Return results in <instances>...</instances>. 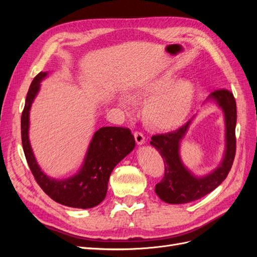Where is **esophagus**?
<instances>
[{
    "label": "esophagus",
    "instance_id": "obj_1",
    "mask_svg": "<svg viewBox=\"0 0 257 257\" xmlns=\"http://www.w3.org/2000/svg\"><path fill=\"white\" fill-rule=\"evenodd\" d=\"M134 136H135V141H136L138 146H142V145H144L146 143V138H145L144 134L141 133V132H135Z\"/></svg>",
    "mask_w": 257,
    "mask_h": 257
}]
</instances>
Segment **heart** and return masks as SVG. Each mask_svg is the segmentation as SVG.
<instances>
[{"mask_svg":"<svg viewBox=\"0 0 257 257\" xmlns=\"http://www.w3.org/2000/svg\"><path fill=\"white\" fill-rule=\"evenodd\" d=\"M134 97H150L145 106L144 115L153 127L173 131L188 119L196 98V85L190 79H179L174 73L152 76L139 82L133 90ZM122 110L133 109L134 99L121 93L116 97Z\"/></svg>","mask_w":257,"mask_h":257,"instance_id":"obj_1","label":"heart"}]
</instances>
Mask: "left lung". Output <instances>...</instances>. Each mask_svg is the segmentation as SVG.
Instances as JSON below:
<instances>
[{
  "label": "left lung",
  "instance_id": "8db88e82",
  "mask_svg": "<svg viewBox=\"0 0 257 257\" xmlns=\"http://www.w3.org/2000/svg\"><path fill=\"white\" fill-rule=\"evenodd\" d=\"M214 104L223 112L224 119V151L222 159L211 172L195 175L186 167L181 160L180 147L195 116L176 132L151 138L150 145L157 149L164 159L165 176L155 185L157 195L167 204H188L206 196L216 189L227 177L235 158L237 122L236 100L227 90L214 91L205 100Z\"/></svg>",
  "mask_w": 257,
  "mask_h": 257
}]
</instances>
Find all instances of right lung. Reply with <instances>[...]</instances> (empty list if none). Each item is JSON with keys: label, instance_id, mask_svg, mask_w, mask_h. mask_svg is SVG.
Wrapping results in <instances>:
<instances>
[{"label": "right lung", "instance_id": "add662e5", "mask_svg": "<svg viewBox=\"0 0 257 257\" xmlns=\"http://www.w3.org/2000/svg\"><path fill=\"white\" fill-rule=\"evenodd\" d=\"M48 75L49 72H41L33 79L21 115V139L27 162L37 183L54 201L72 208H93L106 197L110 174L134 150L135 138L128 128L100 127L93 135L78 172L64 179L46 175L38 165L31 147L29 131L31 107L41 90V82Z\"/></svg>", "mask_w": 257, "mask_h": 257}]
</instances>
